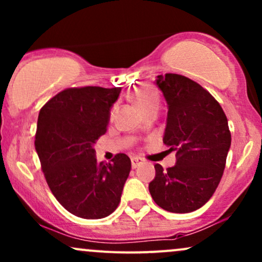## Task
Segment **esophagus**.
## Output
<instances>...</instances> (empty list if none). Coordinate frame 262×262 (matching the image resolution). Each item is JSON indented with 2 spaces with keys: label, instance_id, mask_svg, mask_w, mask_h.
Instances as JSON below:
<instances>
[{
  "label": "esophagus",
  "instance_id": "obj_1",
  "mask_svg": "<svg viewBox=\"0 0 262 262\" xmlns=\"http://www.w3.org/2000/svg\"><path fill=\"white\" fill-rule=\"evenodd\" d=\"M140 164H143V159L138 158V156L132 158V167H133V169H137Z\"/></svg>",
  "mask_w": 262,
  "mask_h": 262
}]
</instances>
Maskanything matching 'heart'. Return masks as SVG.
<instances>
[{"mask_svg": "<svg viewBox=\"0 0 262 262\" xmlns=\"http://www.w3.org/2000/svg\"><path fill=\"white\" fill-rule=\"evenodd\" d=\"M129 97H130V100L137 104L141 112L149 110V108L159 106L158 93L149 86L137 87V89L130 92Z\"/></svg>", "mask_w": 262, "mask_h": 262, "instance_id": "obj_1", "label": "heart"}]
</instances>
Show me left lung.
Here are the masks:
<instances>
[{
  "instance_id": "obj_1",
  "label": "left lung",
  "mask_w": 262,
  "mask_h": 262,
  "mask_svg": "<svg viewBox=\"0 0 262 262\" xmlns=\"http://www.w3.org/2000/svg\"><path fill=\"white\" fill-rule=\"evenodd\" d=\"M156 85L169 108L162 141L176 150V164L166 171L155 165L150 194L167 212H193L208 202L223 176L231 143L227 116L215 98L188 77L159 75Z\"/></svg>"
}]
</instances>
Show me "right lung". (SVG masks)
I'll use <instances>...</instances> for the list:
<instances>
[{
	"instance_id": "obj_1",
	"label": "right lung",
	"mask_w": 262,
	"mask_h": 262,
	"mask_svg": "<svg viewBox=\"0 0 262 262\" xmlns=\"http://www.w3.org/2000/svg\"><path fill=\"white\" fill-rule=\"evenodd\" d=\"M121 87L66 89L41 107L35 133L41 169L50 191L66 210L85 219H101L121 202L130 159H96L93 145L107 132L111 108Z\"/></svg>"
}]
</instances>
